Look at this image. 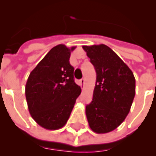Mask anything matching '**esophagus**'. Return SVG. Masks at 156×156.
<instances>
[{
  "mask_svg": "<svg viewBox=\"0 0 156 156\" xmlns=\"http://www.w3.org/2000/svg\"><path fill=\"white\" fill-rule=\"evenodd\" d=\"M80 87H81V88H82V89L84 88V83H85L84 79H81L80 80Z\"/></svg>",
  "mask_w": 156,
  "mask_h": 156,
  "instance_id": "1",
  "label": "esophagus"
}]
</instances>
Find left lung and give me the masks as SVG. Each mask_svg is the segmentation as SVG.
<instances>
[{
    "label": "left lung",
    "instance_id": "8db88e82",
    "mask_svg": "<svg viewBox=\"0 0 156 156\" xmlns=\"http://www.w3.org/2000/svg\"><path fill=\"white\" fill-rule=\"evenodd\" d=\"M96 72L91 103L86 106L90 128L97 133L113 131L124 122L135 96L133 73L106 45L83 46Z\"/></svg>",
    "mask_w": 156,
    "mask_h": 156
}]
</instances>
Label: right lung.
Masks as SVG:
<instances>
[{"label":"right lung","mask_w":156,"mask_h":156,"mask_svg":"<svg viewBox=\"0 0 156 156\" xmlns=\"http://www.w3.org/2000/svg\"><path fill=\"white\" fill-rule=\"evenodd\" d=\"M70 49L54 46L29 75L25 87L28 110L44 129L55 130L65 126L81 93L74 81V68L69 63Z\"/></svg>","instance_id":"obj_1"}]
</instances>
